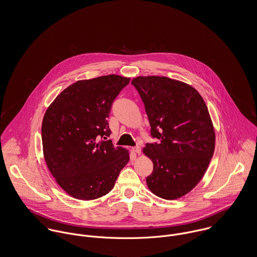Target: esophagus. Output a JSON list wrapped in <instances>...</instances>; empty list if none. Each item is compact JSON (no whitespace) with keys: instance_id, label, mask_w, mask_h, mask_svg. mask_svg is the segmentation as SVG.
I'll use <instances>...</instances> for the list:
<instances>
[{"instance_id":"obj_1","label":"esophagus","mask_w":257,"mask_h":257,"mask_svg":"<svg viewBox=\"0 0 257 257\" xmlns=\"http://www.w3.org/2000/svg\"><path fill=\"white\" fill-rule=\"evenodd\" d=\"M133 151H134L135 153H138V154H140V153H141V147L137 146V147H133Z\"/></svg>"}]
</instances>
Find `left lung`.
<instances>
[{"mask_svg":"<svg viewBox=\"0 0 257 257\" xmlns=\"http://www.w3.org/2000/svg\"><path fill=\"white\" fill-rule=\"evenodd\" d=\"M132 84L145 104L151 137L158 140L144 148L153 163L147 186L162 199H178L200 182L214 154L208 108L196 89L177 80L140 76Z\"/></svg>","mask_w":257,"mask_h":257,"instance_id":"left-lung-1","label":"left lung"}]
</instances>
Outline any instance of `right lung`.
I'll list each match as a JSON object with an SVG mask.
<instances>
[{
  "instance_id": "obj_1",
  "label": "right lung",
  "mask_w": 257,
  "mask_h": 257,
  "mask_svg": "<svg viewBox=\"0 0 257 257\" xmlns=\"http://www.w3.org/2000/svg\"><path fill=\"white\" fill-rule=\"evenodd\" d=\"M130 80L112 74L77 81L44 113L41 139L46 165L73 198L88 201L108 194L130 160L126 149L106 141L111 105Z\"/></svg>"
}]
</instances>
